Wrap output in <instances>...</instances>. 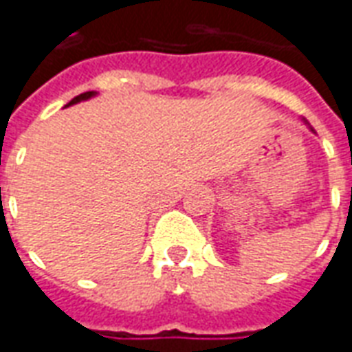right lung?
I'll return each instance as SVG.
<instances>
[{
  "mask_svg": "<svg viewBox=\"0 0 352 352\" xmlns=\"http://www.w3.org/2000/svg\"><path fill=\"white\" fill-rule=\"evenodd\" d=\"M91 96H96V94H94V91H84V94H80V96H76V98L72 99L69 105H72V103H78V101H82V99H89Z\"/></svg>",
  "mask_w": 352,
  "mask_h": 352,
  "instance_id": "add662e5",
  "label": "right lung"
}]
</instances>
